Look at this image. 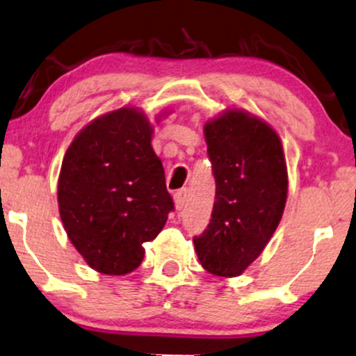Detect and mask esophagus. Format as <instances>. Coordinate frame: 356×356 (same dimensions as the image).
Returning <instances> with one entry per match:
<instances>
[{
  "mask_svg": "<svg viewBox=\"0 0 356 356\" xmlns=\"http://www.w3.org/2000/svg\"><path fill=\"white\" fill-rule=\"evenodd\" d=\"M174 204L177 210H182L187 205V188H181L174 193Z\"/></svg>",
  "mask_w": 356,
  "mask_h": 356,
  "instance_id": "obj_1",
  "label": "esophagus"
}]
</instances>
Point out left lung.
Returning a JSON list of instances; mask_svg holds the SVG:
<instances>
[{"mask_svg":"<svg viewBox=\"0 0 356 356\" xmlns=\"http://www.w3.org/2000/svg\"><path fill=\"white\" fill-rule=\"evenodd\" d=\"M204 134L217 191L209 227L193 245L205 271L235 277L263 253L281 222L284 151L266 121L238 108L207 121Z\"/></svg>","mask_w":356,"mask_h":356,"instance_id":"obj_1","label":"left lung"}]
</instances>
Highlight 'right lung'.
I'll return each instance as SVG.
<instances>
[{"mask_svg": "<svg viewBox=\"0 0 356 356\" xmlns=\"http://www.w3.org/2000/svg\"><path fill=\"white\" fill-rule=\"evenodd\" d=\"M152 126L139 108L123 106L85 126L58 174V213L90 268L123 276L145 258L174 210L164 168L151 146Z\"/></svg>", "mask_w": 356, "mask_h": 356, "instance_id": "right-lung-1", "label": "right lung"}]
</instances>
